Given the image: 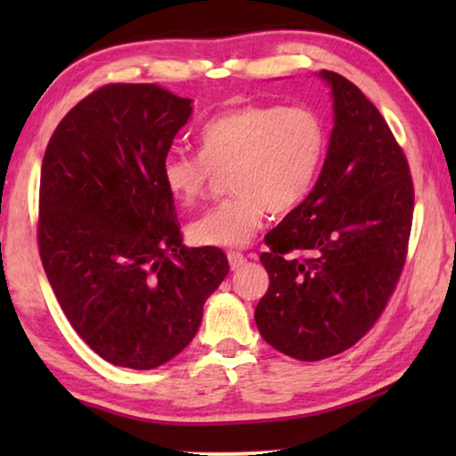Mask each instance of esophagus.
I'll return each mask as SVG.
<instances>
[{"instance_id": "1", "label": "esophagus", "mask_w": 456, "mask_h": 456, "mask_svg": "<svg viewBox=\"0 0 456 456\" xmlns=\"http://www.w3.org/2000/svg\"><path fill=\"white\" fill-rule=\"evenodd\" d=\"M227 259H229L231 269H239V267H241V265L245 264V261H247L243 253H239V251H229V253H227Z\"/></svg>"}]
</instances>
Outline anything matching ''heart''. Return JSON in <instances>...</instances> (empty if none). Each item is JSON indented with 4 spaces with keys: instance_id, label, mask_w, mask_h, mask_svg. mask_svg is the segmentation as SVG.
<instances>
[{
    "instance_id": "heart-1",
    "label": "heart",
    "mask_w": 456,
    "mask_h": 456,
    "mask_svg": "<svg viewBox=\"0 0 456 456\" xmlns=\"http://www.w3.org/2000/svg\"><path fill=\"white\" fill-rule=\"evenodd\" d=\"M197 142L199 154H167L160 179L176 203L191 207L215 176L229 171L233 195L200 215L189 235L199 245L243 247L267 211H291L310 195L328 134L320 114L307 106L245 104L207 120Z\"/></svg>"
}]
</instances>
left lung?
<instances>
[{"instance_id":"1","label":"left lung","mask_w":456,"mask_h":456,"mask_svg":"<svg viewBox=\"0 0 456 456\" xmlns=\"http://www.w3.org/2000/svg\"><path fill=\"white\" fill-rule=\"evenodd\" d=\"M318 76L334 102L328 154L310 195L265 237L269 288L256 307L265 342L304 362L352 348L380 318L414 209L411 168L378 108L344 76Z\"/></svg>"}]
</instances>
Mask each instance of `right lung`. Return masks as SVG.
<instances>
[{
  "mask_svg": "<svg viewBox=\"0 0 456 456\" xmlns=\"http://www.w3.org/2000/svg\"><path fill=\"white\" fill-rule=\"evenodd\" d=\"M192 100L157 84H108L48 142L37 243L78 336L114 366L152 370L187 348L229 272L217 247L183 245L160 165Z\"/></svg>",
  "mask_w": 456,
  "mask_h": 456,
  "instance_id": "add662e5",
  "label": "right lung"
}]
</instances>
